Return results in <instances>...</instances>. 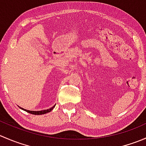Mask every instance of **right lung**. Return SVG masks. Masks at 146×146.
<instances>
[{"label":"right lung","mask_w":146,"mask_h":146,"mask_svg":"<svg viewBox=\"0 0 146 146\" xmlns=\"http://www.w3.org/2000/svg\"><path fill=\"white\" fill-rule=\"evenodd\" d=\"M55 107V105L53 106L51 108H49L48 110H42V111H30V110H25V109L22 108V107H20V109H22V110H25V111H26L27 112L29 113V114H35V115H40V114H46V113H48L50 112V111H51V110H53V109Z\"/></svg>","instance_id":"right-lung-1"}]
</instances>
